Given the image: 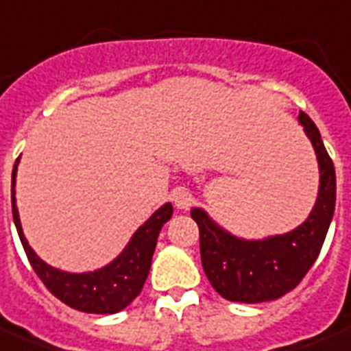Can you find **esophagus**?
I'll use <instances>...</instances> for the list:
<instances>
[{
  "instance_id": "1",
  "label": "esophagus",
  "mask_w": 351,
  "mask_h": 351,
  "mask_svg": "<svg viewBox=\"0 0 351 351\" xmlns=\"http://www.w3.org/2000/svg\"><path fill=\"white\" fill-rule=\"evenodd\" d=\"M171 199H173V202H175L178 210H187L191 206V202H193V197H191L189 189H186V187H176V189H173Z\"/></svg>"
}]
</instances>
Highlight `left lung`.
<instances>
[{
  "mask_svg": "<svg viewBox=\"0 0 351 351\" xmlns=\"http://www.w3.org/2000/svg\"><path fill=\"white\" fill-rule=\"evenodd\" d=\"M298 121L311 140L320 171L315 208L298 228L265 239H241L221 228L204 210H191V217L199 224L206 276L211 287L230 302L259 304L293 291L324 245L335 211V167L311 117L300 112Z\"/></svg>",
  "mask_w": 351,
  "mask_h": 351,
  "instance_id": "8db88e82",
  "label": "left lung"
}]
</instances>
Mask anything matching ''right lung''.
<instances>
[{
    "mask_svg": "<svg viewBox=\"0 0 351 351\" xmlns=\"http://www.w3.org/2000/svg\"><path fill=\"white\" fill-rule=\"evenodd\" d=\"M18 162H20V158L16 160L14 169H12V186H10L12 217H14L16 230L20 235L23 250H25L34 272L38 274L45 287L49 289L51 294H55L58 300L77 311L114 315V313L125 309L141 293L143 283L149 276L152 254L156 248L160 230L173 215L171 202L158 208L151 217L136 230V234L128 241L125 250L106 267L93 272H82V274L58 271L36 256L33 248L29 247L23 230H21L14 197Z\"/></svg>",
    "mask_w": 351,
    "mask_h": 351,
    "instance_id": "1",
    "label": "right lung"
}]
</instances>
